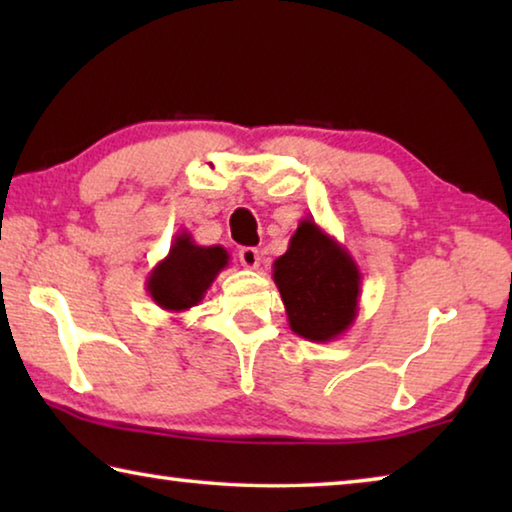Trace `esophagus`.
Masks as SVG:
<instances>
[{"mask_svg":"<svg viewBox=\"0 0 512 512\" xmlns=\"http://www.w3.org/2000/svg\"><path fill=\"white\" fill-rule=\"evenodd\" d=\"M239 262L244 264L246 268H259V262H262V257H259V250L257 248H241L239 250Z\"/></svg>","mask_w":512,"mask_h":512,"instance_id":"obj_1","label":"esophagus"}]
</instances>
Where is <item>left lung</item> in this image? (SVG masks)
I'll return each mask as SVG.
<instances>
[{"instance_id":"obj_1","label":"left lung","mask_w":512,"mask_h":512,"mask_svg":"<svg viewBox=\"0 0 512 512\" xmlns=\"http://www.w3.org/2000/svg\"><path fill=\"white\" fill-rule=\"evenodd\" d=\"M273 280L291 332L307 341H336L359 314V266L314 219L298 223L287 253L273 262Z\"/></svg>"}]
</instances>
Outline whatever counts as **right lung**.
<instances>
[{
    "label": "right lung",
    "instance_id": "right-lung-1",
    "mask_svg": "<svg viewBox=\"0 0 512 512\" xmlns=\"http://www.w3.org/2000/svg\"><path fill=\"white\" fill-rule=\"evenodd\" d=\"M228 259L223 246H198L192 232L180 230L167 257L160 259L146 277V293L160 309L183 314L201 305L216 275L228 266Z\"/></svg>",
    "mask_w": 512,
    "mask_h": 512
}]
</instances>
